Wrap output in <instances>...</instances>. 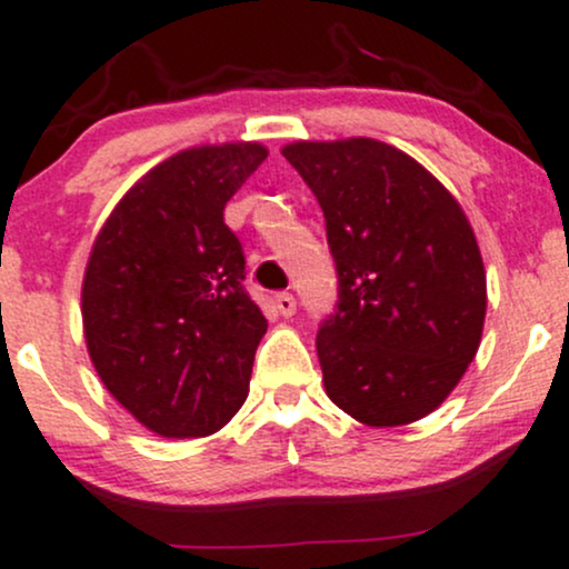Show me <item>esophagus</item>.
<instances>
[{"label":"esophagus","instance_id":"1","mask_svg":"<svg viewBox=\"0 0 569 569\" xmlns=\"http://www.w3.org/2000/svg\"><path fill=\"white\" fill-rule=\"evenodd\" d=\"M274 308H278V313L283 318H291L297 313V299L295 295H289V291H280L278 297H274Z\"/></svg>","mask_w":569,"mask_h":569}]
</instances>
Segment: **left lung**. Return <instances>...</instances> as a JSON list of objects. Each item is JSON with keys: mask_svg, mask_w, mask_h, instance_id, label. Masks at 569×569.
Returning a JSON list of instances; mask_svg holds the SVG:
<instances>
[{"mask_svg": "<svg viewBox=\"0 0 569 569\" xmlns=\"http://www.w3.org/2000/svg\"><path fill=\"white\" fill-rule=\"evenodd\" d=\"M327 218L335 313L316 337L327 395L367 427H402L440 408L476 359L486 272L465 210L395 146L351 137L291 142Z\"/></svg>", "mask_w": 569, "mask_h": 569, "instance_id": "1", "label": "left lung"}]
</instances>
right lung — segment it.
I'll return each mask as SVG.
<instances>
[{
	"label": "right lung",
	"mask_w": 569,
	"mask_h": 569,
	"mask_svg": "<svg viewBox=\"0 0 569 569\" xmlns=\"http://www.w3.org/2000/svg\"><path fill=\"white\" fill-rule=\"evenodd\" d=\"M259 142L170 156L123 193L93 240L83 332L110 391L161 437L213 435L248 397L267 318L223 208L259 170Z\"/></svg>",
	"instance_id": "obj_1"
}]
</instances>
